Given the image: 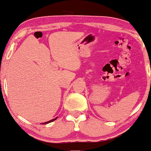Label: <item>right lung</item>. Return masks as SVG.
Wrapping results in <instances>:
<instances>
[{
    "mask_svg": "<svg viewBox=\"0 0 151 151\" xmlns=\"http://www.w3.org/2000/svg\"><path fill=\"white\" fill-rule=\"evenodd\" d=\"M57 118H58V117H56V118H53V119L50 120V121H47V122H45V123H43V124H47V123H50V122H53V121H55V120H56Z\"/></svg>",
    "mask_w": 151,
    "mask_h": 151,
    "instance_id": "add662e5",
    "label": "right lung"
}]
</instances>
